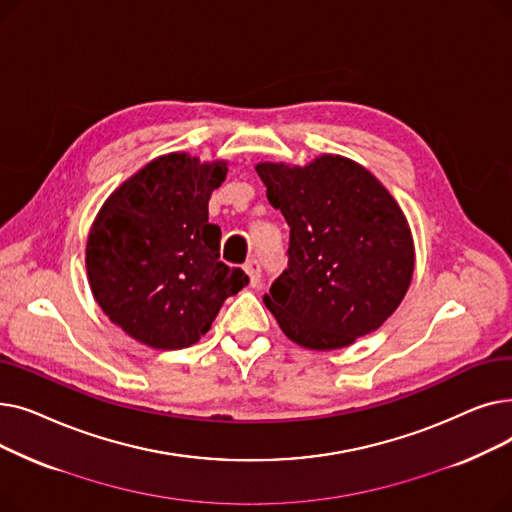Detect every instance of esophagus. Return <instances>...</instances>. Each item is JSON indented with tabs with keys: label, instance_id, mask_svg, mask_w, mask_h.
Wrapping results in <instances>:
<instances>
[{
	"label": "esophagus",
	"instance_id": "obj_1",
	"mask_svg": "<svg viewBox=\"0 0 512 512\" xmlns=\"http://www.w3.org/2000/svg\"><path fill=\"white\" fill-rule=\"evenodd\" d=\"M245 272L251 280V286H259L261 284V263L257 259H249L245 263Z\"/></svg>",
	"mask_w": 512,
	"mask_h": 512
}]
</instances>
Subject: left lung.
Returning <instances> with one entry per match:
<instances>
[{"mask_svg": "<svg viewBox=\"0 0 512 512\" xmlns=\"http://www.w3.org/2000/svg\"><path fill=\"white\" fill-rule=\"evenodd\" d=\"M255 170L290 226L288 267L263 297L282 332L334 351L378 330L415 270L411 228L386 186L330 153L303 168L261 161Z\"/></svg>", "mask_w": 512, "mask_h": 512, "instance_id": "obj_1", "label": "left lung"}]
</instances>
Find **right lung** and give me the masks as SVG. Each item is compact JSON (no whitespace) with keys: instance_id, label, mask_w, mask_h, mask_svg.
I'll use <instances>...</instances> for the list:
<instances>
[{"instance_id":"1","label":"right lung","mask_w":512,"mask_h":512,"mask_svg":"<svg viewBox=\"0 0 512 512\" xmlns=\"http://www.w3.org/2000/svg\"><path fill=\"white\" fill-rule=\"evenodd\" d=\"M226 161L159 155L107 197L87 240V276L103 313L159 351L195 344L224 301L249 284L220 261L207 203Z\"/></svg>"}]
</instances>
